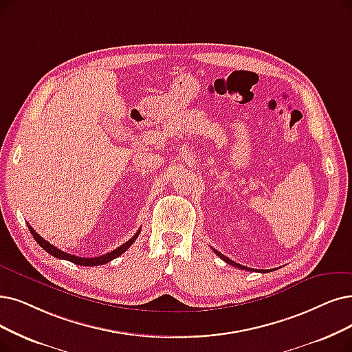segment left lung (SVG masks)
Here are the masks:
<instances>
[{"label": "left lung", "instance_id": "8db88e82", "mask_svg": "<svg viewBox=\"0 0 352 352\" xmlns=\"http://www.w3.org/2000/svg\"><path fill=\"white\" fill-rule=\"evenodd\" d=\"M214 250V252L215 254L219 257V258H222L225 263H228L230 265H234V267H236V269H241V270H248V272H251V270H254V269H248V267H245V265H241V264H238V263H235V261H232V260H230L228 257H225L223 254H221L219 251H217L215 248H212ZM265 272V270H264Z\"/></svg>", "mask_w": 352, "mask_h": 352}]
</instances>
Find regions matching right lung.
Listing matches in <instances>:
<instances>
[{"instance_id":"1","label":"right lung","mask_w":352,"mask_h":352,"mask_svg":"<svg viewBox=\"0 0 352 352\" xmlns=\"http://www.w3.org/2000/svg\"><path fill=\"white\" fill-rule=\"evenodd\" d=\"M29 230H30V232H32V235H33V238L34 240L37 241V244L43 248L45 251H47L49 254H52L53 257H56V258H62V260H67V261H70V263H74V264H78V265H88V267H91V265H102V264H105V263H108V261H111V260H114V258H117L118 256H121L122 252H125L127 251L129 248H130V245L135 241V238L138 236V234H140V231H142V228H140L138 231H137V234L133 236V238H130V240L125 243V244H122V245H120L117 250H114V251H111V252H108V254H104V256H100V257H92V258H85V257H76V256H72V254H69V252H65V251H62V250H59V248H56L54 245H52L49 241H46V240H43V238H41L32 227L29 225Z\"/></svg>"}]
</instances>
